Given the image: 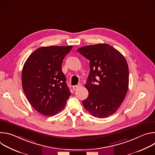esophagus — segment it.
I'll return each instance as SVG.
<instances>
[{
  "label": "esophagus",
  "instance_id": "esophagus-1",
  "mask_svg": "<svg viewBox=\"0 0 155 155\" xmlns=\"http://www.w3.org/2000/svg\"><path fill=\"white\" fill-rule=\"evenodd\" d=\"M80 86H81V84H78V85H75V86H73L72 88H73L74 91H75V90H77V89H78V88H79Z\"/></svg>",
  "mask_w": 155,
  "mask_h": 155
}]
</instances>
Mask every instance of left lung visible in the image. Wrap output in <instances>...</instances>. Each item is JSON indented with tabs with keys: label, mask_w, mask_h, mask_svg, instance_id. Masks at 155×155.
<instances>
[{
	"label": "left lung",
	"mask_w": 155,
	"mask_h": 155,
	"mask_svg": "<svg viewBox=\"0 0 155 155\" xmlns=\"http://www.w3.org/2000/svg\"><path fill=\"white\" fill-rule=\"evenodd\" d=\"M77 51L90 61V72L84 85L89 95L82 101L83 107L97 118L112 115L121 105L128 90L126 59L105 43L83 47Z\"/></svg>",
	"instance_id": "8db88e82"
}]
</instances>
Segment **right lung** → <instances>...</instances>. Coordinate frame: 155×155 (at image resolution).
Returning a JSON list of instances; mask_svg holds the SVG:
<instances>
[{
    "label": "right lung",
    "instance_id": "add662e5",
    "mask_svg": "<svg viewBox=\"0 0 155 155\" xmlns=\"http://www.w3.org/2000/svg\"><path fill=\"white\" fill-rule=\"evenodd\" d=\"M72 46L43 47L27 59L22 86L31 105L40 114L53 116L65 107L71 93L62 72V62Z\"/></svg>",
    "mask_w": 155,
    "mask_h": 155
}]
</instances>
